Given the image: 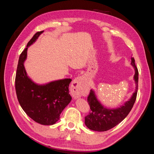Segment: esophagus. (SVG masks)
I'll list each match as a JSON object with an SVG mask.
<instances>
[{
  "label": "esophagus",
  "mask_w": 154,
  "mask_h": 154,
  "mask_svg": "<svg viewBox=\"0 0 154 154\" xmlns=\"http://www.w3.org/2000/svg\"><path fill=\"white\" fill-rule=\"evenodd\" d=\"M85 78L83 76L78 77L73 82V87L74 88V94L75 97H80L83 94L84 91L85 84H84Z\"/></svg>",
  "instance_id": "34e87169"
}]
</instances>
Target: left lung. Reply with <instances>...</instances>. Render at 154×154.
Here are the masks:
<instances>
[{
    "label": "left lung",
    "instance_id": "obj_1",
    "mask_svg": "<svg viewBox=\"0 0 154 154\" xmlns=\"http://www.w3.org/2000/svg\"><path fill=\"white\" fill-rule=\"evenodd\" d=\"M131 64L135 69L134 80L136 84V91L131 98L123 105L116 109H106L97 101L94 92L91 90L87 97V101L91 111L85 117V123L89 129L94 131L104 132L112 128L122 122L132 109L137 97L139 75L134 57L131 58Z\"/></svg>",
    "mask_w": 154,
    "mask_h": 154
}]
</instances>
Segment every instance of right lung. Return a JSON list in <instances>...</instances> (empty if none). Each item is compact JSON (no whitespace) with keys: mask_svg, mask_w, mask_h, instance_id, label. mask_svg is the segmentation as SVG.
I'll return each mask as SVG.
<instances>
[{"mask_svg":"<svg viewBox=\"0 0 154 154\" xmlns=\"http://www.w3.org/2000/svg\"><path fill=\"white\" fill-rule=\"evenodd\" d=\"M43 32H36L20 55L15 76V90L18 102L29 117L41 125H51L59 120L60 114L72 99L69 91L72 80L66 78L40 85L27 76L24 62L27 48Z\"/></svg>","mask_w":154,"mask_h":154,"instance_id":"1","label":"right lung"}]
</instances>
